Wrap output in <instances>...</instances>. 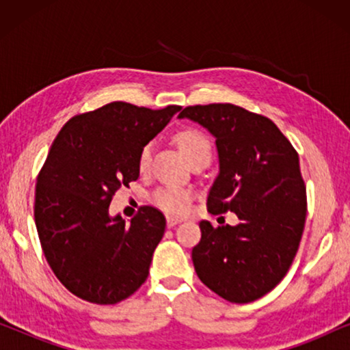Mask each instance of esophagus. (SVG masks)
Wrapping results in <instances>:
<instances>
[{"instance_id":"34e87169","label":"esophagus","mask_w":350,"mask_h":350,"mask_svg":"<svg viewBox=\"0 0 350 350\" xmlns=\"http://www.w3.org/2000/svg\"><path fill=\"white\" fill-rule=\"evenodd\" d=\"M181 223L180 218H175V217H167V228H174L176 224Z\"/></svg>"}]
</instances>
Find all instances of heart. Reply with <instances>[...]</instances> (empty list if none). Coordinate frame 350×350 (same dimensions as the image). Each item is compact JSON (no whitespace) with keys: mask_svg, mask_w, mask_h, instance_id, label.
<instances>
[{"mask_svg":"<svg viewBox=\"0 0 350 350\" xmlns=\"http://www.w3.org/2000/svg\"><path fill=\"white\" fill-rule=\"evenodd\" d=\"M175 140L188 162L199 159V157H210V154H212V146H210L207 137L199 131H194V129L181 131ZM151 152V145H145L140 150V154H138V169H140V172H146L150 169ZM191 198H193V194L188 189L176 188V186H164V188L156 189L152 193L151 200L157 208L164 210L167 213L183 215L189 210Z\"/></svg>","mask_w":350,"mask_h":350,"instance_id":"b5f03b06","label":"heart"}]
</instances>
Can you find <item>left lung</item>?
Returning <instances> with one entry per match:
<instances>
[{"instance_id": "8db88e82", "label": "left lung", "mask_w": 350, "mask_h": 350, "mask_svg": "<svg viewBox=\"0 0 350 350\" xmlns=\"http://www.w3.org/2000/svg\"><path fill=\"white\" fill-rule=\"evenodd\" d=\"M178 118L215 137L219 170L207 198L208 212L239 218L236 226L199 223L196 274L221 298L250 303L284 279L298 252L306 221L298 152L271 119L236 105H196Z\"/></svg>"}]
</instances>
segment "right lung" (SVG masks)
<instances>
[{"mask_svg":"<svg viewBox=\"0 0 350 350\" xmlns=\"http://www.w3.org/2000/svg\"><path fill=\"white\" fill-rule=\"evenodd\" d=\"M180 109L113 102L71 118L52 143L36 180L35 223L51 269L79 298L116 304L150 274L164 215L146 205L127 223L109 204L138 178L140 150Z\"/></svg>","mask_w":350,"mask_h":350,"instance_id":"1","label":"right lung"}]
</instances>
